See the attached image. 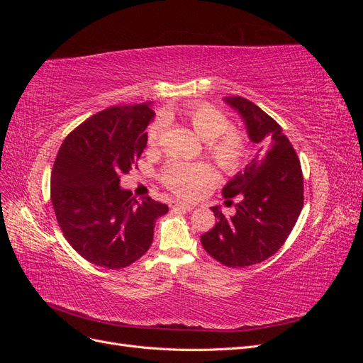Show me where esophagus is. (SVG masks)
<instances>
[{
    "instance_id": "obj_1",
    "label": "esophagus",
    "mask_w": 363,
    "mask_h": 363,
    "mask_svg": "<svg viewBox=\"0 0 363 363\" xmlns=\"http://www.w3.org/2000/svg\"><path fill=\"white\" fill-rule=\"evenodd\" d=\"M171 208H174V211H188V212H191L194 206L188 204V203H183V201H172Z\"/></svg>"
}]
</instances>
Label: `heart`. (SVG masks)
Returning a JSON list of instances; mask_svg holds the SVG:
<instances>
[{
  "label": "heart",
  "mask_w": 363,
  "mask_h": 363,
  "mask_svg": "<svg viewBox=\"0 0 363 363\" xmlns=\"http://www.w3.org/2000/svg\"><path fill=\"white\" fill-rule=\"evenodd\" d=\"M179 113L188 121L196 136L207 142V151L224 172L233 174L245 163L248 148L245 138L236 131H227L230 121L215 107L206 103L184 104ZM162 121L148 128V145L155 147L162 133ZM162 180L164 186L184 199H191L200 189L215 182L213 169L206 163L171 162L163 169Z\"/></svg>",
  "instance_id": "heart-1"
}]
</instances>
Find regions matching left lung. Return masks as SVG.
<instances>
[{
  "instance_id": "obj_1",
  "label": "left lung",
  "mask_w": 363,
  "mask_h": 363,
  "mask_svg": "<svg viewBox=\"0 0 363 363\" xmlns=\"http://www.w3.org/2000/svg\"><path fill=\"white\" fill-rule=\"evenodd\" d=\"M223 101L238 112L259 150L223 188L228 201L240 199L236 213L225 216L219 206L211 207L218 221L201 236V244L223 265L244 268L271 257L292 232L303 208V174L276 121L242 96H224Z\"/></svg>"
}]
</instances>
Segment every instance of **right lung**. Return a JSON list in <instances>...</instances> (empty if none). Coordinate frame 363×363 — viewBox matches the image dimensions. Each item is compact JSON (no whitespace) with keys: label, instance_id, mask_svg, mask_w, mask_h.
<instances>
[{"label":"right lung","instance_id":"1","mask_svg":"<svg viewBox=\"0 0 363 363\" xmlns=\"http://www.w3.org/2000/svg\"><path fill=\"white\" fill-rule=\"evenodd\" d=\"M152 101L94 115L63 140L51 174V203L69 245L94 265L121 269L148 251L168 206L121 188L147 147Z\"/></svg>","mask_w":363,"mask_h":363}]
</instances>
